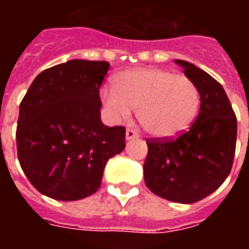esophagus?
<instances>
[{
  "instance_id": "1",
  "label": "esophagus",
  "mask_w": 249,
  "mask_h": 249,
  "mask_svg": "<svg viewBox=\"0 0 249 249\" xmlns=\"http://www.w3.org/2000/svg\"><path fill=\"white\" fill-rule=\"evenodd\" d=\"M125 137H126V140H132V139L139 137V133H137V130L132 129V128H128V129H126V133H125Z\"/></svg>"
}]
</instances>
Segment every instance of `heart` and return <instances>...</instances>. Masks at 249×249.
I'll return each instance as SVG.
<instances>
[{
  "label": "heart",
  "instance_id": "b5f03b06",
  "mask_svg": "<svg viewBox=\"0 0 249 249\" xmlns=\"http://www.w3.org/2000/svg\"><path fill=\"white\" fill-rule=\"evenodd\" d=\"M101 100L117 121L133 109L141 126L153 137L171 139L191 126L200 107L195 82L160 68H137L116 77V87L101 89Z\"/></svg>",
  "mask_w": 249,
  "mask_h": 249
}]
</instances>
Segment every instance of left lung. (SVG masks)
<instances>
[{
  "instance_id": "1",
  "label": "left lung",
  "mask_w": 249,
  "mask_h": 249,
  "mask_svg": "<svg viewBox=\"0 0 249 249\" xmlns=\"http://www.w3.org/2000/svg\"><path fill=\"white\" fill-rule=\"evenodd\" d=\"M200 93V110L176 139L146 140L144 180L152 192L175 203L191 204L214 192L228 178L236 149L237 120L227 93L207 71L183 60Z\"/></svg>"
}]
</instances>
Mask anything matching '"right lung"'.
I'll use <instances>...</instances> for the list:
<instances>
[{
    "instance_id": "add662e5",
    "label": "right lung",
    "mask_w": 249,
    "mask_h": 249,
    "mask_svg": "<svg viewBox=\"0 0 249 249\" xmlns=\"http://www.w3.org/2000/svg\"><path fill=\"white\" fill-rule=\"evenodd\" d=\"M107 61H71L41 71L19 104L17 155L32 185L48 197L81 200L101 185L110 157L125 148L124 126L101 121Z\"/></svg>"
}]
</instances>
